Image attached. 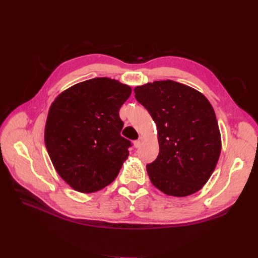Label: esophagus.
<instances>
[{
    "label": "esophagus",
    "instance_id": "34e87169",
    "mask_svg": "<svg viewBox=\"0 0 258 258\" xmlns=\"http://www.w3.org/2000/svg\"><path fill=\"white\" fill-rule=\"evenodd\" d=\"M141 144H142V139L140 138L139 140H137V141L135 142V147H136V148H139L140 146H141Z\"/></svg>",
    "mask_w": 258,
    "mask_h": 258
}]
</instances>
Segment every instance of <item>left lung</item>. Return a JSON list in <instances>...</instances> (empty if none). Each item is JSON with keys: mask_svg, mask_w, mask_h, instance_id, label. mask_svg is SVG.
<instances>
[{"mask_svg": "<svg viewBox=\"0 0 258 258\" xmlns=\"http://www.w3.org/2000/svg\"><path fill=\"white\" fill-rule=\"evenodd\" d=\"M135 93L158 131V157L146 166L151 182L169 196L197 192L221 155V132L212 105L198 90L170 80L138 86Z\"/></svg>", "mask_w": 258, "mask_h": 258, "instance_id": "left-lung-1", "label": "left lung"}]
</instances>
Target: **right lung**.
<instances>
[{
  "label": "right lung",
  "mask_w": 258,
  "mask_h": 258,
  "mask_svg": "<svg viewBox=\"0 0 258 258\" xmlns=\"http://www.w3.org/2000/svg\"><path fill=\"white\" fill-rule=\"evenodd\" d=\"M131 87L96 77L54 99L45 126V145L58 174L73 189L95 192L110 185L128 158L129 140L120 136L119 108Z\"/></svg>",
  "instance_id": "add662e5"
}]
</instances>
